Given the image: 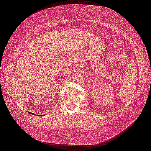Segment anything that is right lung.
I'll return each instance as SVG.
<instances>
[{"label":"right lung","mask_w":151,"mask_h":151,"mask_svg":"<svg viewBox=\"0 0 151 151\" xmlns=\"http://www.w3.org/2000/svg\"><path fill=\"white\" fill-rule=\"evenodd\" d=\"M31 113V114H32V115H34V113ZM38 115V116H40V115ZM40 116H41V115H40Z\"/></svg>","instance_id":"add662e5"}]
</instances>
